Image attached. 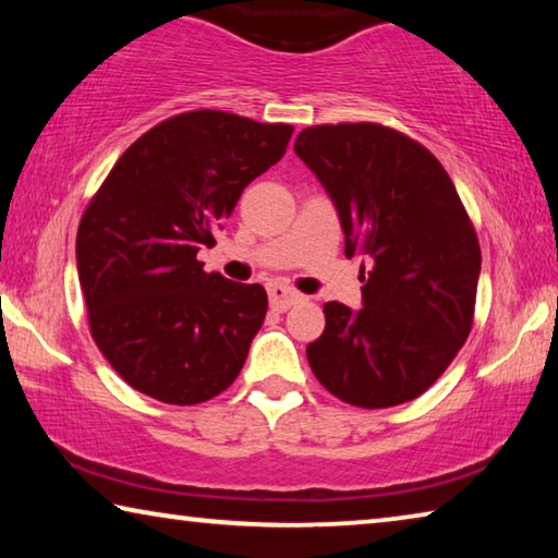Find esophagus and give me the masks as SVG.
<instances>
[{
    "instance_id": "obj_1",
    "label": "esophagus",
    "mask_w": 558,
    "mask_h": 558,
    "mask_svg": "<svg viewBox=\"0 0 558 558\" xmlns=\"http://www.w3.org/2000/svg\"><path fill=\"white\" fill-rule=\"evenodd\" d=\"M268 298H270V307L278 310V313H286V310L298 305V302L302 300L300 292L295 288L286 286V282H270Z\"/></svg>"
}]
</instances>
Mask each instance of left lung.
<instances>
[{
    "label": "left lung",
    "mask_w": 558,
    "mask_h": 558,
    "mask_svg": "<svg viewBox=\"0 0 558 558\" xmlns=\"http://www.w3.org/2000/svg\"><path fill=\"white\" fill-rule=\"evenodd\" d=\"M295 153L332 196L347 256L372 260L359 313L325 302L310 369L359 409L418 399L475 323L483 256L456 184L430 149L379 122L305 128Z\"/></svg>",
    "instance_id": "left-lung-1"
}]
</instances>
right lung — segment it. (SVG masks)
<instances>
[{
    "mask_svg": "<svg viewBox=\"0 0 558 558\" xmlns=\"http://www.w3.org/2000/svg\"><path fill=\"white\" fill-rule=\"evenodd\" d=\"M286 122L189 110L137 137L93 194L75 235L88 327L132 389L172 405L209 401L243 369L266 319L258 282L196 260L243 189L286 155Z\"/></svg>",
    "mask_w": 558,
    "mask_h": 558,
    "instance_id": "add662e5",
    "label": "right lung"
}]
</instances>
